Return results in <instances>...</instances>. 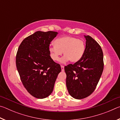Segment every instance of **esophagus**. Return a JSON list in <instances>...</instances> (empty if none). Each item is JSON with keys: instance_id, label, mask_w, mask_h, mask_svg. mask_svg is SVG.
<instances>
[{"instance_id": "34e87169", "label": "esophagus", "mask_w": 120, "mask_h": 120, "mask_svg": "<svg viewBox=\"0 0 120 120\" xmlns=\"http://www.w3.org/2000/svg\"><path fill=\"white\" fill-rule=\"evenodd\" d=\"M61 71H64V66H61Z\"/></svg>"}]
</instances>
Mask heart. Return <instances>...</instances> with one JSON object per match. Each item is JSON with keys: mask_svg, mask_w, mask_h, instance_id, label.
<instances>
[{"mask_svg": "<svg viewBox=\"0 0 120 120\" xmlns=\"http://www.w3.org/2000/svg\"><path fill=\"white\" fill-rule=\"evenodd\" d=\"M54 45L49 47L51 58L53 61H58L62 52L64 56L61 61L66 62L70 60L76 63L82 59L85 51V43L82 40L71 36H65L56 39Z\"/></svg>", "mask_w": 120, "mask_h": 120, "instance_id": "1", "label": "heart"}]
</instances>
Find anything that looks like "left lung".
Returning a JSON list of instances; mask_svg holds the SVG:
<instances>
[{"mask_svg":"<svg viewBox=\"0 0 120 120\" xmlns=\"http://www.w3.org/2000/svg\"><path fill=\"white\" fill-rule=\"evenodd\" d=\"M86 48L82 59L64 67L66 86L75 99L89 96L95 90L104 69L103 53L99 44L89 35H85Z\"/></svg>","mask_w":120,"mask_h":120,"instance_id":"8db88e82","label":"left lung"}]
</instances>
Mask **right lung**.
<instances>
[{"label": "right lung", "instance_id": "1", "mask_svg": "<svg viewBox=\"0 0 120 120\" xmlns=\"http://www.w3.org/2000/svg\"><path fill=\"white\" fill-rule=\"evenodd\" d=\"M58 32L37 31L24 39L16 56L20 78L27 92L42 99L51 94L58 74L59 64L50 56L49 47Z\"/></svg>", "mask_w": 120, "mask_h": 120}]
</instances>
